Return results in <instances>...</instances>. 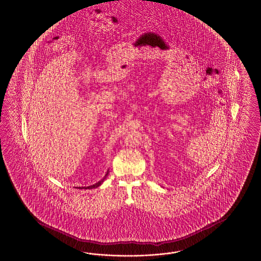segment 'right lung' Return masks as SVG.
<instances>
[{"instance_id": "1", "label": "right lung", "mask_w": 261, "mask_h": 261, "mask_svg": "<svg viewBox=\"0 0 261 261\" xmlns=\"http://www.w3.org/2000/svg\"><path fill=\"white\" fill-rule=\"evenodd\" d=\"M108 173H109V170H107V172L105 174L104 178L101 179L99 182H95V185H93V186H89V187H79L77 189H79V190H92V189H96V188H98L99 186H101V184L104 182V180H105V179H106V177L108 176Z\"/></svg>"}]
</instances>
